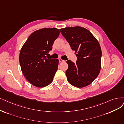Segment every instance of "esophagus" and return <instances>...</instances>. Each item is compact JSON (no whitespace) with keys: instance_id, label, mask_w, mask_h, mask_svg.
<instances>
[{"instance_id":"1","label":"esophagus","mask_w":124,"mask_h":124,"mask_svg":"<svg viewBox=\"0 0 124 124\" xmlns=\"http://www.w3.org/2000/svg\"><path fill=\"white\" fill-rule=\"evenodd\" d=\"M59 62H63L64 61L63 60L61 59H59Z\"/></svg>"}]
</instances>
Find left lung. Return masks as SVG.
<instances>
[{"mask_svg": "<svg viewBox=\"0 0 124 124\" xmlns=\"http://www.w3.org/2000/svg\"><path fill=\"white\" fill-rule=\"evenodd\" d=\"M71 49L75 50L77 61H66L67 81L78 88L84 87L96 79L101 68L102 51L100 44L88 30L80 26L60 29Z\"/></svg>", "mask_w": 124, "mask_h": 124, "instance_id": "1", "label": "left lung"}]
</instances>
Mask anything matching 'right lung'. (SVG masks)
Wrapping results in <instances>:
<instances>
[{"label": "right lung", "mask_w": 124, "mask_h": 124, "mask_svg": "<svg viewBox=\"0 0 124 124\" xmlns=\"http://www.w3.org/2000/svg\"><path fill=\"white\" fill-rule=\"evenodd\" d=\"M56 28H44L31 33L22 46L19 62L23 74L31 84L43 87L51 83L58 70V59L45 56L59 35Z\"/></svg>", "instance_id": "1"}]
</instances>
